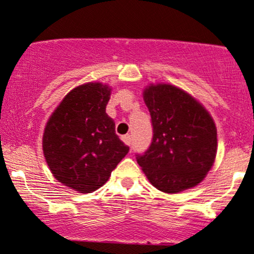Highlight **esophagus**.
<instances>
[{"label": "esophagus", "mask_w": 254, "mask_h": 254, "mask_svg": "<svg viewBox=\"0 0 254 254\" xmlns=\"http://www.w3.org/2000/svg\"><path fill=\"white\" fill-rule=\"evenodd\" d=\"M122 140H124L125 144H127V145H130V143H132V138H130L129 134L124 135V137H122Z\"/></svg>", "instance_id": "obj_1"}]
</instances>
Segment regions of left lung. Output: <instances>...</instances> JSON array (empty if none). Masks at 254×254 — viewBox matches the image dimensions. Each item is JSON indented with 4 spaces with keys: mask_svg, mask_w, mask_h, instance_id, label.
Segmentation results:
<instances>
[{
    "mask_svg": "<svg viewBox=\"0 0 254 254\" xmlns=\"http://www.w3.org/2000/svg\"><path fill=\"white\" fill-rule=\"evenodd\" d=\"M143 100L152 117L153 139L137 163L150 184L167 194L199 185L215 163L217 129L195 97L170 84H149Z\"/></svg>",
    "mask_w": 254,
    "mask_h": 254,
    "instance_id": "1",
    "label": "left lung"
}]
</instances>
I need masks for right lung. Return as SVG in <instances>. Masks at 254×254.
<instances>
[{
	"instance_id": "obj_1",
	"label": "right lung",
	"mask_w": 254,
	"mask_h": 254,
	"mask_svg": "<svg viewBox=\"0 0 254 254\" xmlns=\"http://www.w3.org/2000/svg\"><path fill=\"white\" fill-rule=\"evenodd\" d=\"M111 87L86 82L65 95L43 133V153L53 177L81 194L101 188L129 148L106 114Z\"/></svg>"
}]
</instances>
